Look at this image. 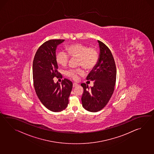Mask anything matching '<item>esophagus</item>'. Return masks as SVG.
I'll list each match as a JSON object with an SVG mask.
<instances>
[{
  "instance_id": "esophagus-1",
  "label": "esophagus",
  "mask_w": 154,
  "mask_h": 154,
  "mask_svg": "<svg viewBox=\"0 0 154 154\" xmlns=\"http://www.w3.org/2000/svg\"><path fill=\"white\" fill-rule=\"evenodd\" d=\"M79 85L78 84H77L76 83H73V87H77V86H78Z\"/></svg>"
}]
</instances>
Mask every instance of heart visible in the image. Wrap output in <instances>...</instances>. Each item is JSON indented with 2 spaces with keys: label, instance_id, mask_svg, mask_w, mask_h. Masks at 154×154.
Instances as JSON below:
<instances>
[{
  "label": "heart",
  "instance_id": "1",
  "mask_svg": "<svg viewBox=\"0 0 154 154\" xmlns=\"http://www.w3.org/2000/svg\"><path fill=\"white\" fill-rule=\"evenodd\" d=\"M69 55L71 57H78V65L82 66L85 69H93L98 60V54L94 48H88L85 45L75 44L67 48ZM69 54L64 51H58L56 55V61L58 65L66 66L69 61ZM83 71L81 69H71L66 71V75L70 78L76 80L79 75H83Z\"/></svg>",
  "mask_w": 154,
  "mask_h": 154
}]
</instances>
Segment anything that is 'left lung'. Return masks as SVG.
Instances as JSON below:
<instances>
[{
  "label": "left lung",
  "instance_id": "left-lung-1",
  "mask_svg": "<svg viewBox=\"0 0 154 154\" xmlns=\"http://www.w3.org/2000/svg\"><path fill=\"white\" fill-rule=\"evenodd\" d=\"M99 55L95 67L87 77V80L94 81V85L82 83L83 88L82 106L87 111L97 112L102 109L113 94L116 82V66L109 48L98 41Z\"/></svg>",
  "mask_w": 154,
  "mask_h": 154
}]
</instances>
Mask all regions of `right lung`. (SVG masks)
<instances>
[{
	"mask_svg": "<svg viewBox=\"0 0 154 154\" xmlns=\"http://www.w3.org/2000/svg\"><path fill=\"white\" fill-rule=\"evenodd\" d=\"M65 40H50L38 48L35 55L32 74L35 92L38 99L48 109L54 112L62 111L69 103L72 82L67 79L61 83H55L53 79L60 73L56 61L57 47Z\"/></svg>",
	"mask_w": 154,
	"mask_h": 154,
	"instance_id": "right-lung-1",
	"label": "right lung"
}]
</instances>
